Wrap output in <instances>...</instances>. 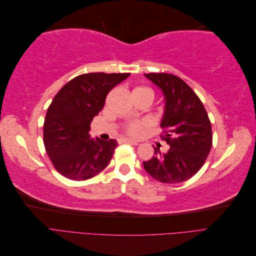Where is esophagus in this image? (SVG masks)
<instances>
[{"instance_id": "obj_1", "label": "esophagus", "mask_w": 256, "mask_h": 256, "mask_svg": "<svg viewBox=\"0 0 256 256\" xmlns=\"http://www.w3.org/2000/svg\"><path fill=\"white\" fill-rule=\"evenodd\" d=\"M122 142L124 143H128V144H132V145H138V144L136 141L130 140V138H122Z\"/></svg>"}]
</instances>
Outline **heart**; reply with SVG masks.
Here are the masks:
<instances>
[{
  "instance_id": "b5f03b06",
  "label": "heart",
  "mask_w": 256,
  "mask_h": 256,
  "mask_svg": "<svg viewBox=\"0 0 256 256\" xmlns=\"http://www.w3.org/2000/svg\"><path fill=\"white\" fill-rule=\"evenodd\" d=\"M143 127H145V122H132L127 127V132L131 136H138Z\"/></svg>"
}]
</instances>
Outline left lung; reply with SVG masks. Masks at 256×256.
Masks as SVG:
<instances>
[{"label":"left lung","mask_w":256,"mask_h":256,"mask_svg":"<svg viewBox=\"0 0 256 256\" xmlns=\"http://www.w3.org/2000/svg\"><path fill=\"white\" fill-rule=\"evenodd\" d=\"M161 90L164 110L161 127L170 148L161 154L154 147V156L143 162L145 171L154 180L164 184L188 180L198 173L212 145V124L207 112L189 85L170 74H146Z\"/></svg>","instance_id":"1"}]
</instances>
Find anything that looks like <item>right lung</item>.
Wrapping results in <instances>:
<instances>
[{"label": "right lung", "mask_w": 256, "mask_h": 256, "mask_svg": "<svg viewBox=\"0 0 256 256\" xmlns=\"http://www.w3.org/2000/svg\"><path fill=\"white\" fill-rule=\"evenodd\" d=\"M130 74L92 72L76 76L53 98L44 124V144L56 171L72 180L98 175L112 159L116 140L88 134L106 97Z\"/></svg>", "instance_id": "add662e5"}]
</instances>
